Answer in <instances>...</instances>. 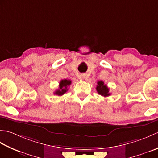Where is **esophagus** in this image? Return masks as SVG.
<instances>
[{"label":"esophagus","instance_id":"1","mask_svg":"<svg viewBox=\"0 0 158 158\" xmlns=\"http://www.w3.org/2000/svg\"><path fill=\"white\" fill-rule=\"evenodd\" d=\"M81 77L83 79H87V75H85V74H82Z\"/></svg>","mask_w":158,"mask_h":158}]
</instances>
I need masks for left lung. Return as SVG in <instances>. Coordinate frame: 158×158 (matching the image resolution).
<instances>
[{
    "instance_id": "obj_1",
    "label": "left lung",
    "mask_w": 158,
    "mask_h": 158,
    "mask_svg": "<svg viewBox=\"0 0 158 158\" xmlns=\"http://www.w3.org/2000/svg\"><path fill=\"white\" fill-rule=\"evenodd\" d=\"M97 83H98V85H96V90L100 95L104 97H107L110 95V93H109V89L106 85L105 84V83L102 81H98Z\"/></svg>"
}]
</instances>
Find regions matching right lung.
I'll use <instances>...</instances> for the list:
<instances>
[{"label":"right lung","instance_id":"add662e5","mask_svg":"<svg viewBox=\"0 0 158 158\" xmlns=\"http://www.w3.org/2000/svg\"><path fill=\"white\" fill-rule=\"evenodd\" d=\"M71 84V81L70 80L63 79L60 81L59 83V89H57L54 92V94L58 96H62L63 94L68 91V86Z\"/></svg>","mask_w":158,"mask_h":158}]
</instances>
